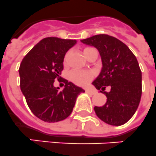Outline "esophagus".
I'll use <instances>...</instances> for the list:
<instances>
[{
    "label": "esophagus",
    "mask_w": 156,
    "mask_h": 156,
    "mask_svg": "<svg viewBox=\"0 0 156 156\" xmlns=\"http://www.w3.org/2000/svg\"><path fill=\"white\" fill-rule=\"evenodd\" d=\"M86 92L88 93V94H92V95H94V94H96V91H95V90H90V89H86Z\"/></svg>",
    "instance_id": "esophagus-1"
}]
</instances>
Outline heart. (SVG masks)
I'll return each mask as SVG.
<instances>
[{
  "instance_id": "obj_1",
  "label": "heart",
  "mask_w": 156,
  "mask_h": 156,
  "mask_svg": "<svg viewBox=\"0 0 156 156\" xmlns=\"http://www.w3.org/2000/svg\"><path fill=\"white\" fill-rule=\"evenodd\" d=\"M90 49H92L91 48H86L84 49V52L88 51ZM68 54H66L63 58V64L66 65L67 62ZM95 74L93 71H80V70H75L70 73V78L72 82L78 85V86H85L88 84L90 81L92 80Z\"/></svg>"
}]
</instances>
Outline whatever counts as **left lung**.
Masks as SVG:
<instances>
[{
  "mask_svg": "<svg viewBox=\"0 0 156 156\" xmlns=\"http://www.w3.org/2000/svg\"><path fill=\"white\" fill-rule=\"evenodd\" d=\"M81 41L95 47L102 60L101 72L93 85L106 95L107 101L94 107L97 116L108 125H124L136 112L142 94V73L136 56L123 42L105 34ZM107 86L109 92L104 91Z\"/></svg>",
  "mask_w": 156,
  "mask_h": 156,
  "instance_id": "left-lung-1",
  "label": "left lung"
}]
</instances>
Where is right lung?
<instances>
[{"label":"right lung","mask_w":156,"mask_h":156,"mask_svg":"<svg viewBox=\"0 0 156 156\" xmlns=\"http://www.w3.org/2000/svg\"><path fill=\"white\" fill-rule=\"evenodd\" d=\"M76 40L44 38L24 56L19 68L20 89L34 115L45 122L54 123L70 116L82 88L60 77L63 58ZM55 79L63 82L62 90L55 88ZM64 86V85H63Z\"/></svg>","instance_id":"1"}]
</instances>
